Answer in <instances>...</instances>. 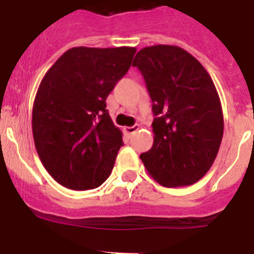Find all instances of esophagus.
Here are the masks:
<instances>
[{"mask_svg": "<svg viewBox=\"0 0 254 254\" xmlns=\"http://www.w3.org/2000/svg\"><path fill=\"white\" fill-rule=\"evenodd\" d=\"M138 129H139V125L135 124V125H133V127H124V131H125L127 134H134Z\"/></svg>", "mask_w": 254, "mask_h": 254, "instance_id": "obj_1", "label": "esophagus"}]
</instances>
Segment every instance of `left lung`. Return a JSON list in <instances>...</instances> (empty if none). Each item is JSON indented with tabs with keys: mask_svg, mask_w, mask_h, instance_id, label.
<instances>
[{
	"mask_svg": "<svg viewBox=\"0 0 254 254\" xmlns=\"http://www.w3.org/2000/svg\"><path fill=\"white\" fill-rule=\"evenodd\" d=\"M150 93L153 144L140 155L147 172L165 187L193 185L210 169L223 135V114L209 73L173 45L139 50L133 61Z\"/></svg>",
	"mask_w": 254,
	"mask_h": 254,
	"instance_id": "1",
	"label": "left lung"
}]
</instances>
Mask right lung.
<instances>
[{
  "label": "right lung",
  "instance_id": "1",
  "mask_svg": "<svg viewBox=\"0 0 254 254\" xmlns=\"http://www.w3.org/2000/svg\"><path fill=\"white\" fill-rule=\"evenodd\" d=\"M137 49L72 48L46 72L32 110V133L41 163L71 190L99 187L110 177L123 133L106 99L131 65Z\"/></svg>",
  "mask_w": 254,
  "mask_h": 254
}]
</instances>
